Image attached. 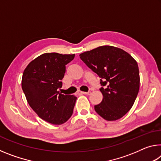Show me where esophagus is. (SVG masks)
Wrapping results in <instances>:
<instances>
[{"instance_id": "1", "label": "esophagus", "mask_w": 161, "mask_h": 161, "mask_svg": "<svg viewBox=\"0 0 161 161\" xmlns=\"http://www.w3.org/2000/svg\"><path fill=\"white\" fill-rule=\"evenodd\" d=\"M81 94H86V95H89L91 94V92H81Z\"/></svg>"}]
</instances>
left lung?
Returning <instances> with one entry per match:
<instances>
[{"mask_svg": "<svg viewBox=\"0 0 161 161\" xmlns=\"http://www.w3.org/2000/svg\"><path fill=\"white\" fill-rule=\"evenodd\" d=\"M86 66L101 78L103 99L94 109L107 121H116L129 111L139 91L136 61L126 51L109 45L100 46L80 54Z\"/></svg>", "mask_w": 161, "mask_h": 161, "instance_id": "8db88e82", "label": "left lung"}]
</instances>
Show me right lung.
Here are the masks:
<instances>
[{
  "instance_id": "1",
  "label": "right lung",
  "mask_w": 161,
  "mask_h": 161,
  "mask_svg": "<svg viewBox=\"0 0 161 161\" xmlns=\"http://www.w3.org/2000/svg\"><path fill=\"white\" fill-rule=\"evenodd\" d=\"M73 54L45 53L28 64L22 77V89L30 107L49 123L60 125L72 115L77 97L58 91L65 73V65Z\"/></svg>"
}]
</instances>
